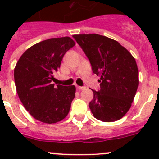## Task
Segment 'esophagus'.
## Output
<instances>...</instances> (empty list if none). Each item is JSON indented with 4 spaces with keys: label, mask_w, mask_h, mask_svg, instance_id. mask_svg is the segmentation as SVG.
Instances as JSON below:
<instances>
[{
    "label": "esophagus",
    "mask_w": 159,
    "mask_h": 159,
    "mask_svg": "<svg viewBox=\"0 0 159 159\" xmlns=\"http://www.w3.org/2000/svg\"><path fill=\"white\" fill-rule=\"evenodd\" d=\"M76 88H77V89H78V90H84V89H85V88H85V87H81V86H76Z\"/></svg>",
    "instance_id": "1"
}]
</instances>
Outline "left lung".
Masks as SVG:
<instances>
[{
    "instance_id": "8db88e82",
    "label": "left lung",
    "mask_w": 159,
    "mask_h": 159,
    "mask_svg": "<svg viewBox=\"0 0 159 159\" xmlns=\"http://www.w3.org/2000/svg\"><path fill=\"white\" fill-rule=\"evenodd\" d=\"M87 56L100 88L92 90L89 107L95 119L115 122L126 115L139 85L136 61L116 40L99 34L72 36Z\"/></svg>"
}]
</instances>
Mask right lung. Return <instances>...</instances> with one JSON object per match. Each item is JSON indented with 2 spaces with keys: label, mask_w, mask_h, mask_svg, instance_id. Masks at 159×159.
I'll list each match as a JSON object with an SVG mask.
<instances>
[{
  "label": "right lung",
  "mask_w": 159,
  "mask_h": 159,
  "mask_svg": "<svg viewBox=\"0 0 159 159\" xmlns=\"http://www.w3.org/2000/svg\"><path fill=\"white\" fill-rule=\"evenodd\" d=\"M70 37L51 38L23 53L14 69L16 92L25 109L42 123L64 119L75 98V87L52 84L64 54L75 46Z\"/></svg>",
  "instance_id": "obj_1"
}]
</instances>
